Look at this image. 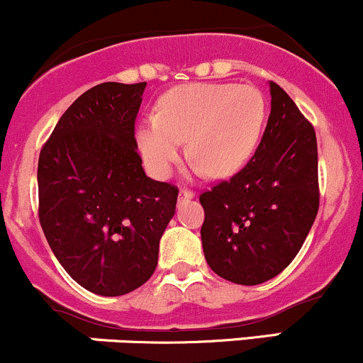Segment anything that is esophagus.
<instances>
[{"label":"esophagus","instance_id":"34e87169","mask_svg":"<svg viewBox=\"0 0 363 363\" xmlns=\"http://www.w3.org/2000/svg\"><path fill=\"white\" fill-rule=\"evenodd\" d=\"M194 197H196V194L190 192V190H186V189L180 190V194H178V201H190V199H194Z\"/></svg>","mask_w":363,"mask_h":363}]
</instances>
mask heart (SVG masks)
<instances>
[{
	"mask_svg": "<svg viewBox=\"0 0 363 363\" xmlns=\"http://www.w3.org/2000/svg\"><path fill=\"white\" fill-rule=\"evenodd\" d=\"M264 116L263 95L247 84H185L166 93L157 116L138 124L136 142L147 167L157 178L169 177L180 161L183 140H189L199 171L228 177L255 152Z\"/></svg>",
	"mask_w": 363,
	"mask_h": 363,
	"instance_id": "1",
	"label": "heart"
}]
</instances>
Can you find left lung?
I'll return each mask as SVG.
<instances>
[{"mask_svg":"<svg viewBox=\"0 0 363 363\" xmlns=\"http://www.w3.org/2000/svg\"><path fill=\"white\" fill-rule=\"evenodd\" d=\"M270 84L272 111L251 161L199 201L211 270L256 286L289 267L318 211L317 136L291 96Z\"/></svg>","mask_w":363,"mask_h":363,"instance_id":"1","label":"left lung"}]
</instances>
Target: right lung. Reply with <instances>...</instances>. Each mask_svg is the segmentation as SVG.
I'll return each instance as SVG.
<instances>
[{
  "label": "right lung",
  "mask_w": 363,
  "mask_h": 363,
  "mask_svg": "<svg viewBox=\"0 0 363 363\" xmlns=\"http://www.w3.org/2000/svg\"><path fill=\"white\" fill-rule=\"evenodd\" d=\"M147 83H102L58 119L38 162L40 223L79 286L123 296L157 267L178 189L145 174L135 119Z\"/></svg>",
  "instance_id": "add662e5"
}]
</instances>
